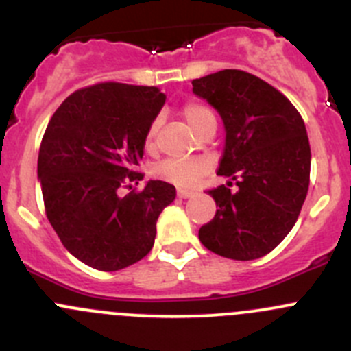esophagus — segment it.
<instances>
[{
    "mask_svg": "<svg viewBox=\"0 0 351 351\" xmlns=\"http://www.w3.org/2000/svg\"><path fill=\"white\" fill-rule=\"evenodd\" d=\"M178 197L180 198H190V197H193L195 195V192H193V190H185V189H178Z\"/></svg>",
    "mask_w": 351,
    "mask_h": 351,
    "instance_id": "1",
    "label": "esophagus"
}]
</instances>
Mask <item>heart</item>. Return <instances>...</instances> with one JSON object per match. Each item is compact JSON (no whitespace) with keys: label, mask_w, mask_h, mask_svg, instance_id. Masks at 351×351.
Here are the masks:
<instances>
[{"label":"heart","mask_w":351,"mask_h":351,"mask_svg":"<svg viewBox=\"0 0 351 351\" xmlns=\"http://www.w3.org/2000/svg\"><path fill=\"white\" fill-rule=\"evenodd\" d=\"M183 117L189 122V125L200 134L207 127H215V115L207 105L200 101H189L182 108ZM159 119H154L146 132V146L151 147L154 143L156 132H158ZM207 171V165L202 159H166L154 166L153 175L162 182L173 183L176 186H192L200 176Z\"/></svg>","instance_id":"obj_1"}]
</instances>
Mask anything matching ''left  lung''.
Segmentation results:
<instances>
[{"mask_svg": "<svg viewBox=\"0 0 351 351\" xmlns=\"http://www.w3.org/2000/svg\"><path fill=\"white\" fill-rule=\"evenodd\" d=\"M193 93L221 115L226 146L217 175L228 186L208 190L214 219L198 239L231 260H256L278 246L300 214L311 173L306 125L289 100L260 77L224 69L193 80ZM234 181L239 189H228Z\"/></svg>", "mask_w": 351, "mask_h": 351, "instance_id": "obj_1", "label": "left lung"}]
</instances>
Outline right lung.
Returning <instances> with one entry per match:
<instances>
[{
	"instance_id": "add662e5",
	"label": "right lung",
	"mask_w": 351,
	"mask_h": 351,
	"mask_svg": "<svg viewBox=\"0 0 351 351\" xmlns=\"http://www.w3.org/2000/svg\"><path fill=\"white\" fill-rule=\"evenodd\" d=\"M166 95L156 86L100 83L74 91L56 110L42 137L37 175L45 214L73 256L115 271L143 260L156 221L176 197L175 186L137 171L146 132Z\"/></svg>"
}]
</instances>
